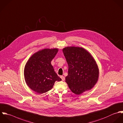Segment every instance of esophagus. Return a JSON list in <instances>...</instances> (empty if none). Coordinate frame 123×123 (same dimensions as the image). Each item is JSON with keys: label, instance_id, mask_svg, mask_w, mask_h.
<instances>
[{"label": "esophagus", "instance_id": "esophagus-1", "mask_svg": "<svg viewBox=\"0 0 123 123\" xmlns=\"http://www.w3.org/2000/svg\"><path fill=\"white\" fill-rule=\"evenodd\" d=\"M60 77H61L62 80V81H64V80H65V77H64V76H61Z\"/></svg>", "mask_w": 123, "mask_h": 123}]
</instances>
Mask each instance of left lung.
Instances as JSON below:
<instances>
[{"mask_svg":"<svg viewBox=\"0 0 123 123\" xmlns=\"http://www.w3.org/2000/svg\"><path fill=\"white\" fill-rule=\"evenodd\" d=\"M62 51L68 65L65 82L72 92L79 95L92 88L98 80L99 73L91 54L79 47H66Z\"/></svg>","mask_w":123,"mask_h":123,"instance_id":"left-lung-1","label":"left lung"}]
</instances>
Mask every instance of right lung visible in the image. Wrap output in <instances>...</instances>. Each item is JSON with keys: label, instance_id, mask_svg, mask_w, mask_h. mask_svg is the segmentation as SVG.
Segmentation results:
<instances>
[{"label": "right lung", "instance_id": "obj_1", "mask_svg": "<svg viewBox=\"0 0 123 123\" xmlns=\"http://www.w3.org/2000/svg\"><path fill=\"white\" fill-rule=\"evenodd\" d=\"M58 50L57 48L40 50L30 58L25 66L24 75L26 83L38 93L49 91L52 88L55 81L62 80L51 64Z\"/></svg>", "mask_w": 123, "mask_h": 123}]
</instances>
